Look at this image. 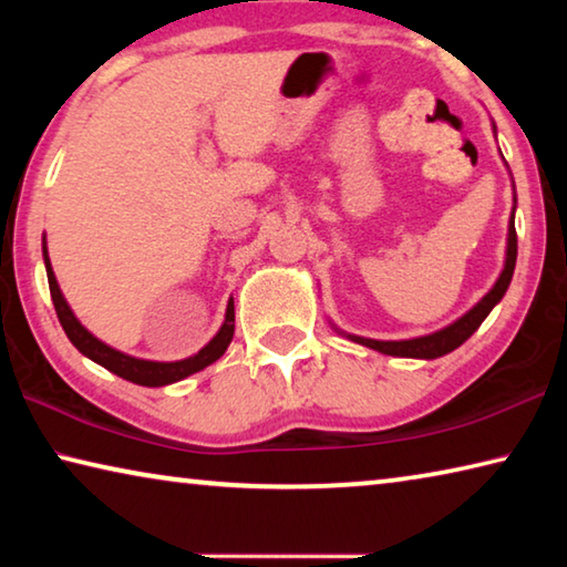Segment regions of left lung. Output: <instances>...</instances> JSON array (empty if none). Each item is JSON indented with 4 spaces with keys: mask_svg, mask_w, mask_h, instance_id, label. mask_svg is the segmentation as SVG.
Masks as SVG:
<instances>
[{
    "mask_svg": "<svg viewBox=\"0 0 567 567\" xmlns=\"http://www.w3.org/2000/svg\"><path fill=\"white\" fill-rule=\"evenodd\" d=\"M515 260H517V235H515V215L511 219V229H507V257H505V270L497 277V282L491 292H487L483 300H480L473 310L463 315L457 322L450 324L445 330H437L433 334H425V338L415 340H400V342H385V340H370V338H358V334H348L350 340L364 344V348H372L382 354H395V358H422V360H435L443 358V354L453 352L460 348L470 334H473L483 320L491 315L493 307L503 300L507 285L513 280L515 272Z\"/></svg>",
    "mask_w": 567,
    "mask_h": 567,
    "instance_id": "8db88e82",
    "label": "left lung"
}]
</instances>
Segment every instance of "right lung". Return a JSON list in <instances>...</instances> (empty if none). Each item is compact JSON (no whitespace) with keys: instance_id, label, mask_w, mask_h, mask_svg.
I'll use <instances>...</instances> for the list:
<instances>
[{"instance_id":"obj_1","label":"right lung","mask_w":567,"mask_h":567,"mask_svg":"<svg viewBox=\"0 0 567 567\" xmlns=\"http://www.w3.org/2000/svg\"><path fill=\"white\" fill-rule=\"evenodd\" d=\"M44 265H47V280H50V292H52V302L56 310V318H60L62 328L66 332V338L72 340V344L82 354H87L90 360H94L102 368H107L114 375H120L124 380L134 382V385H145V388H159V385H169V382H177L182 378L192 375V372H199L207 364H213L219 360L227 350V344L233 342L235 334V302L229 300L227 305V315H225V324L219 328V332L209 340L203 350L197 354H192L187 360L179 362H150V360H140V358H130V354L112 350L110 344L100 342L94 334L82 328L80 320L74 318V312L70 310V305L60 292V285H56V277L52 272L50 257H47V245H44Z\"/></svg>"}]
</instances>
